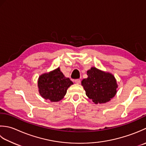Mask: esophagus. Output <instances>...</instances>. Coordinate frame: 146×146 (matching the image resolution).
<instances>
[{
    "instance_id": "1",
    "label": "esophagus",
    "mask_w": 146,
    "mask_h": 146,
    "mask_svg": "<svg viewBox=\"0 0 146 146\" xmlns=\"http://www.w3.org/2000/svg\"><path fill=\"white\" fill-rule=\"evenodd\" d=\"M75 82L76 83V84H80V83H81V80H80L79 79H76L75 80Z\"/></svg>"
}]
</instances>
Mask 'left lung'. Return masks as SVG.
<instances>
[{"instance_id":"obj_1","label":"left lung","mask_w":146,"mask_h":146,"mask_svg":"<svg viewBox=\"0 0 146 146\" xmlns=\"http://www.w3.org/2000/svg\"><path fill=\"white\" fill-rule=\"evenodd\" d=\"M88 78L81 81L86 94L95 104L105 103L117 93L118 85L114 76L91 67L87 71Z\"/></svg>"}]
</instances>
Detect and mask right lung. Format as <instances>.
Wrapping results in <instances>:
<instances>
[{
	"mask_svg": "<svg viewBox=\"0 0 146 146\" xmlns=\"http://www.w3.org/2000/svg\"><path fill=\"white\" fill-rule=\"evenodd\" d=\"M72 84L73 82L64 76L59 67L41 74L38 81L40 94L51 102H57L63 99L67 89Z\"/></svg>",
	"mask_w": 146,
	"mask_h": 146,
	"instance_id": "right-lung-1",
	"label": "right lung"
}]
</instances>
